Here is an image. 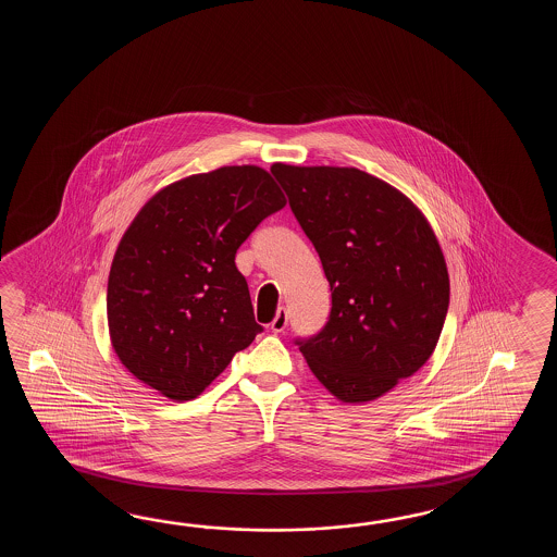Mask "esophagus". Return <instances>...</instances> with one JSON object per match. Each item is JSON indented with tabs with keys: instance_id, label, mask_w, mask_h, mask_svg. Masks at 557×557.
<instances>
[{
	"instance_id": "1",
	"label": "esophagus",
	"mask_w": 557,
	"mask_h": 557,
	"mask_svg": "<svg viewBox=\"0 0 557 557\" xmlns=\"http://www.w3.org/2000/svg\"><path fill=\"white\" fill-rule=\"evenodd\" d=\"M286 324H288V317H286V310L281 307L276 310L273 322H271V331L283 332L286 329Z\"/></svg>"
}]
</instances>
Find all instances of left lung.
Wrapping results in <instances>:
<instances>
[{
  "label": "left lung",
  "mask_w": 557,
  "mask_h": 557,
  "mask_svg": "<svg viewBox=\"0 0 557 557\" xmlns=\"http://www.w3.org/2000/svg\"><path fill=\"white\" fill-rule=\"evenodd\" d=\"M331 284L326 326L300 352L341 403L391 392L434 352L450 302L436 233L403 190L356 166L274 163Z\"/></svg>",
  "instance_id": "8db88e82"
}]
</instances>
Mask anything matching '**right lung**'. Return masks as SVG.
I'll return each mask as SVG.
<instances>
[{"instance_id":"right-lung-1","label":"right lung","mask_w":557,"mask_h":557,"mask_svg":"<svg viewBox=\"0 0 557 557\" xmlns=\"http://www.w3.org/2000/svg\"><path fill=\"white\" fill-rule=\"evenodd\" d=\"M284 205L257 165L189 175L143 205L107 283L111 346L135 379L187 403L255 341L262 326L235 255Z\"/></svg>"}]
</instances>
